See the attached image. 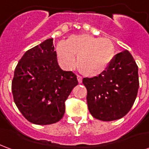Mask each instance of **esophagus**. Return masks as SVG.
Segmentation results:
<instances>
[{
	"instance_id": "1",
	"label": "esophagus",
	"mask_w": 149,
	"mask_h": 149,
	"mask_svg": "<svg viewBox=\"0 0 149 149\" xmlns=\"http://www.w3.org/2000/svg\"><path fill=\"white\" fill-rule=\"evenodd\" d=\"M82 79H83V78H82V77H81V76H80V75H77V81L79 83H81V82H82Z\"/></svg>"
}]
</instances>
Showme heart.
<instances>
[{"label":"heart","mask_w":149,"mask_h":149,"mask_svg":"<svg viewBox=\"0 0 149 149\" xmlns=\"http://www.w3.org/2000/svg\"><path fill=\"white\" fill-rule=\"evenodd\" d=\"M114 52L113 44L108 38H96L86 34L72 35L65 42L57 45L58 61L65 68L75 65L82 74L96 77L101 74L111 63Z\"/></svg>","instance_id":"1"}]
</instances>
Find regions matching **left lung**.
<instances>
[{"label":"left lung","instance_id":"8db88e82","mask_svg":"<svg viewBox=\"0 0 149 149\" xmlns=\"http://www.w3.org/2000/svg\"><path fill=\"white\" fill-rule=\"evenodd\" d=\"M88 108L94 118L112 121L122 118L133 105L139 88L138 66L128 50L114 56L104 72L84 77Z\"/></svg>","mask_w":149,"mask_h":149}]
</instances>
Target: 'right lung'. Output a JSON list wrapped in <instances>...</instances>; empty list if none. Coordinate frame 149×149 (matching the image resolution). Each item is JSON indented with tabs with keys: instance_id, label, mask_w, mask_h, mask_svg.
Listing matches in <instances>:
<instances>
[{
	"instance_id": "1",
	"label": "right lung",
	"mask_w": 149,
	"mask_h": 149,
	"mask_svg": "<svg viewBox=\"0 0 149 149\" xmlns=\"http://www.w3.org/2000/svg\"><path fill=\"white\" fill-rule=\"evenodd\" d=\"M52 40H46L28 50L16 66L12 81L17 109L36 125L59 121L65 114V100L78 84L75 73L60 68Z\"/></svg>"
}]
</instances>
